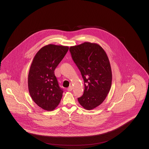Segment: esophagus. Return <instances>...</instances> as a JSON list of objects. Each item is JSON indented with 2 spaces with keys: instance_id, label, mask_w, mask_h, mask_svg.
Segmentation results:
<instances>
[{
  "instance_id": "1",
  "label": "esophagus",
  "mask_w": 149,
  "mask_h": 149,
  "mask_svg": "<svg viewBox=\"0 0 149 149\" xmlns=\"http://www.w3.org/2000/svg\"><path fill=\"white\" fill-rule=\"evenodd\" d=\"M72 90V86L71 85V86H70L68 88V91H69V92H71Z\"/></svg>"
}]
</instances>
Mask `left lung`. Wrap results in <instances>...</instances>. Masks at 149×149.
<instances>
[{
  "mask_svg": "<svg viewBox=\"0 0 149 149\" xmlns=\"http://www.w3.org/2000/svg\"><path fill=\"white\" fill-rule=\"evenodd\" d=\"M69 50L84 81V94L78 102L85 109L92 110L103 102L111 89L112 74L109 58L96 43L85 42Z\"/></svg>",
  "mask_w": 149,
  "mask_h": 149,
  "instance_id": "left-lung-1",
  "label": "left lung"
}]
</instances>
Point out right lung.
<instances>
[{"instance_id":"add662e5","label":"right lung","mask_w":149,"mask_h":149,"mask_svg":"<svg viewBox=\"0 0 149 149\" xmlns=\"http://www.w3.org/2000/svg\"><path fill=\"white\" fill-rule=\"evenodd\" d=\"M68 50L69 46L49 44L39 50L32 60L28 76L29 93L44 110H54L62 98L63 91L54 71Z\"/></svg>"}]
</instances>
